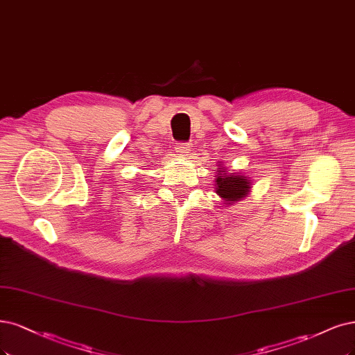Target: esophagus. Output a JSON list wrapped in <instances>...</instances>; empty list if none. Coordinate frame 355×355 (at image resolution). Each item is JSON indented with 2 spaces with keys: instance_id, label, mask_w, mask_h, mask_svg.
Returning a JSON list of instances; mask_svg holds the SVG:
<instances>
[{
  "instance_id": "34e87169",
  "label": "esophagus",
  "mask_w": 355,
  "mask_h": 355,
  "mask_svg": "<svg viewBox=\"0 0 355 355\" xmlns=\"http://www.w3.org/2000/svg\"><path fill=\"white\" fill-rule=\"evenodd\" d=\"M175 150H176V153H178L179 155L188 157L189 153H191V146H189V144H176V145H175Z\"/></svg>"
}]
</instances>
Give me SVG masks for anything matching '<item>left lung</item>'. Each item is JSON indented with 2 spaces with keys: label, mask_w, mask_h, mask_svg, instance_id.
<instances>
[{
  "label": "left lung",
  "mask_w": 355,
  "mask_h": 355,
  "mask_svg": "<svg viewBox=\"0 0 355 355\" xmlns=\"http://www.w3.org/2000/svg\"><path fill=\"white\" fill-rule=\"evenodd\" d=\"M216 193L223 200L225 205H234L248 197L252 188L251 178L243 173H232L227 167L218 162L216 168Z\"/></svg>",
  "instance_id": "8db88e82"
}]
</instances>
